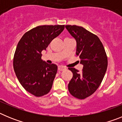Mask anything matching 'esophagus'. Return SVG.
I'll return each mask as SVG.
<instances>
[{"label":"esophagus","instance_id":"34e87169","mask_svg":"<svg viewBox=\"0 0 122 122\" xmlns=\"http://www.w3.org/2000/svg\"><path fill=\"white\" fill-rule=\"evenodd\" d=\"M66 70V68L63 66H58V70L59 71H63Z\"/></svg>","mask_w":122,"mask_h":122}]
</instances>
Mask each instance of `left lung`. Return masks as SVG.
Masks as SVG:
<instances>
[{"instance_id":"8db88e82","label":"left lung","mask_w":122,"mask_h":122,"mask_svg":"<svg viewBox=\"0 0 122 122\" xmlns=\"http://www.w3.org/2000/svg\"><path fill=\"white\" fill-rule=\"evenodd\" d=\"M65 27L77 43L76 56L83 65L81 72L68 68L73 77L68 84L70 94L85 99L93 94L101 84L107 67V57L99 38L82 27L66 25Z\"/></svg>"}]
</instances>
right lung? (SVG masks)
Wrapping results in <instances>:
<instances>
[{
  "instance_id": "1",
  "label": "right lung",
  "mask_w": 122,
  "mask_h": 122,
  "mask_svg": "<svg viewBox=\"0 0 122 122\" xmlns=\"http://www.w3.org/2000/svg\"><path fill=\"white\" fill-rule=\"evenodd\" d=\"M64 28V25H39L25 32L18 42L14 70L25 90L36 97L49 93L57 71L56 65L43 61L41 52Z\"/></svg>"
}]
</instances>
